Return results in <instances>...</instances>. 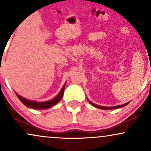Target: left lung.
<instances>
[{
  "mask_svg": "<svg viewBox=\"0 0 151 151\" xmlns=\"http://www.w3.org/2000/svg\"><path fill=\"white\" fill-rule=\"evenodd\" d=\"M88 101L89 102L90 104H91V105L93 106L96 107V108L98 109H106V110H109V109H119V108H121V107H124V106H126V105L128 104H129V102H128V103L126 104H122V105H119V106H111V107H106V106H99V105H96L95 104L92 103V102H91L89 101V99H88Z\"/></svg>",
  "mask_w": 151,
  "mask_h": 151,
  "instance_id": "1",
  "label": "left lung"
}]
</instances>
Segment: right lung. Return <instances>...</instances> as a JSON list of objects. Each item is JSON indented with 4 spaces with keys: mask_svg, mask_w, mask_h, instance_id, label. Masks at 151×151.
<instances>
[{
    "mask_svg": "<svg viewBox=\"0 0 151 151\" xmlns=\"http://www.w3.org/2000/svg\"><path fill=\"white\" fill-rule=\"evenodd\" d=\"M65 88V84H64L63 87L62 88L61 91H60V93H59L53 99L50 100V101H45V102H37L34 101H30V100L26 99L23 98L22 96H20V95L18 94L16 92H15V94L17 95V96H18L19 99H20V101H21L24 105H25L26 106L29 107V108L30 109L40 110V109H46L50 108V107L53 106L57 104H58V102L62 99V96H63Z\"/></svg>",
    "mask_w": 151,
    "mask_h": 151,
    "instance_id": "1",
    "label": "right lung"
}]
</instances>
